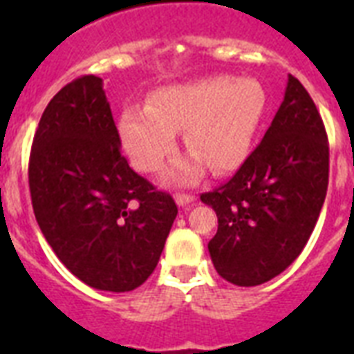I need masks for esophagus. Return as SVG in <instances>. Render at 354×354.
<instances>
[{
  "label": "esophagus",
  "instance_id": "obj_1",
  "mask_svg": "<svg viewBox=\"0 0 354 354\" xmlns=\"http://www.w3.org/2000/svg\"><path fill=\"white\" fill-rule=\"evenodd\" d=\"M174 200H176L178 205H189L191 202H194L193 193H176L174 194Z\"/></svg>",
  "mask_w": 354,
  "mask_h": 354
}]
</instances>
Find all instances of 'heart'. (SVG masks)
<instances>
[{"mask_svg": "<svg viewBox=\"0 0 354 354\" xmlns=\"http://www.w3.org/2000/svg\"><path fill=\"white\" fill-rule=\"evenodd\" d=\"M264 108L266 93L259 80L207 77L161 88L149 106L127 108L119 132L133 165L152 172L172 154L176 132L183 130V145L193 156L176 161L167 176L193 182L205 165L224 174L246 160Z\"/></svg>", "mask_w": 354, "mask_h": 354, "instance_id": "b5f03b06", "label": "heart"}]
</instances>
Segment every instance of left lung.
<instances>
[{"mask_svg": "<svg viewBox=\"0 0 354 354\" xmlns=\"http://www.w3.org/2000/svg\"><path fill=\"white\" fill-rule=\"evenodd\" d=\"M329 185V141L318 108L288 75L285 99L263 141L221 187L200 194L218 216L207 244L221 277L257 286L303 252Z\"/></svg>", "mask_w": 354, "mask_h": 354, "instance_id": "obj_1", "label": "left lung"}]
</instances>
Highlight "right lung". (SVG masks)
I'll return each mask as SVG.
<instances>
[{"label": "right lung", "mask_w": 354, "mask_h": 354, "mask_svg": "<svg viewBox=\"0 0 354 354\" xmlns=\"http://www.w3.org/2000/svg\"><path fill=\"white\" fill-rule=\"evenodd\" d=\"M41 233L62 264L97 290L130 292L154 272L178 215L169 193L121 154L102 79L82 75L41 113L29 158Z\"/></svg>", "instance_id": "obj_1"}]
</instances>
